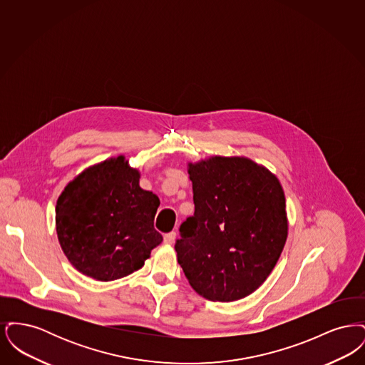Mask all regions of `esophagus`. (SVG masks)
Instances as JSON below:
<instances>
[{"label":"esophagus","instance_id":"esophagus-1","mask_svg":"<svg viewBox=\"0 0 365 365\" xmlns=\"http://www.w3.org/2000/svg\"><path fill=\"white\" fill-rule=\"evenodd\" d=\"M175 240H176V232L175 231H171V232L164 235V242L167 243V245H173L175 242Z\"/></svg>","mask_w":365,"mask_h":365}]
</instances>
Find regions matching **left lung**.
<instances>
[{"label":"left lung","mask_w":365,"mask_h":365,"mask_svg":"<svg viewBox=\"0 0 365 365\" xmlns=\"http://www.w3.org/2000/svg\"><path fill=\"white\" fill-rule=\"evenodd\" d=\"M194 215L175 250L191 287L230 302L257 290L287 238L278 178L245 157H212L189 165Z\"/></svg>","instance_id":"1"}]
</instances>
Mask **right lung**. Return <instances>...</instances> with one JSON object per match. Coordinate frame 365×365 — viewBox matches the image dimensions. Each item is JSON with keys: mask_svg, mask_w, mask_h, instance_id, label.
I'll list each match as a JSON object with an SVG mask.
<instances>
[{"mask_svg": "<svg viewBox=\"0 0 365 365\" xmlns=\"http://www.w3.org/2000/svg\"><path fill=\"white\" fill-rule=\"evenodd\" d=\"M160 200L139 187V173L124 157L87 168L56 205L61 249L83 275L109 282L139 269L163 242L153 226Z\"/></svg>", "mask_w": 365, "mask_h": 365, "instance_id": "1", "label": "right lung"}]
</instances>
